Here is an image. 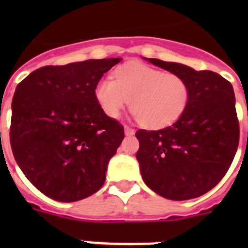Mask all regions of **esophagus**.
Wrapping results in <instances>:
<instances>
[{
  "instance_id": "1",
  "label": "esophagus",
  "mask_w": 248,
  "mask_h": 248,
  "mask_svg": "<svg viewBox=\"0 0 248 248\" xmlns=\"http://www.w3.org/2000/svg\"><path fill=\"white\" fill-rule=\"evenodd\" d=\"M124 133H125L126 137H131V135L135 134L134 129H131L130 126H124Z\"/></svg>"
}]
</instances>
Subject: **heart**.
<instances>
[{
  "label": "heart",
  "instance_id": "heart-1",
  "mask_svg": "<svg viewBox=\"0 0 248 248\" xmlns=\"http://www.w3.org/2000/svg\"><path fill=\"white\" fill-rule=\"evenodd\" d=\"M113 78H103L94 89L97 103L109 118H118L130 104L144 125L160 129L176 122L189 104V84L179 74L130 62L118 67Z\"/></svg>",
  "mask_w": 248,
  "mask_h": 248
}]
</instances>
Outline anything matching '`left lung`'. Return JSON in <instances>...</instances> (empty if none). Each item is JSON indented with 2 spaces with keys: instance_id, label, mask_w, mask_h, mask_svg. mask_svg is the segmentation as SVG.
<instances>
[{
  "instance_id": "obj_1",
  "label": "left lung",
  "mask_w": 248,
  "mask_h": 248,
  "mask_svg": "<svg viewBox=\"0 0 248 248\" xmlns=\"http://www.w3.org/2000/svg\"><path fill=\"white\" fill-rule=\"evenodd\" d=\"M187 82L190 100L172 125L138 130L140 174L153 191L169 200L199 198L220 183L240 139L231 83L211 71L144 58Z\"/></svg>"
}]
</instances>
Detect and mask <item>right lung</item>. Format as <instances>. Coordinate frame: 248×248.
Listing matches in <instances>:
<instances>
[{"label":"right lung","instance_id":"1","mask_svg":"<svg viewBox=\"0 0 248 248\" xmlns=\"http://www.w3.org/2000/svg\"><path fill=\"white\" fill-rule=\"evenodd\" d=\"M122 58L46 65L17 85L11 148L22 172L61 202L88 198L103 186L124 128L97 103L94 89Z\"/></svg>","mask_w":248,"mask_h":248}]
</instances>
